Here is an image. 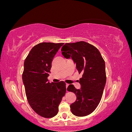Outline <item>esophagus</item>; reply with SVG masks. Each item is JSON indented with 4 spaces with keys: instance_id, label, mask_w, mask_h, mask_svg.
Listing matches in <instances>:
<instances>
[{
    "instance_id": "obj_1",
    "label": "esophagus",
    "mask_w": 132,
    "mask_h": 132,
    "mask_svg": "<svg viewBox=\"0 0 132 132\" xmlns=\"http://www.w3.org/2000/svg\"><path fill=\"white\" fill-rule=\"evenodd\" d=\"M68 86H69V84H66V88H67Z\"/></svg>"
}]
</instances>
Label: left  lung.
Segmentation results:
<instances>
[{
    "mask_svg": "<svg viewBox=\"0 0 132 132\" xmlns=\"http://www.w3.org/2000/svg\"><path fill=\"white\" fill-rule=\"evenodd\" d=\"M61 51L65 58H71L79 73L82 74L79 79L80 89H77L72 84L67 88L77 96L70 105L71 113L86 116L96 109L102 98L106 82L105 61L97 48L84 41L65 43Z\"/></svg>",
    "mask_w": 132,
    "mask_h": 132,
    "instance_id": "1",
    "label": "left lung"
}]
</instances>
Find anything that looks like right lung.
Returning a JSON list of instances; mask_svg holds the SVG:
<instances>
[{
    "mask_svg": "<svg viewBox=\"0 0 132 132\" xmlns=\"http://www.w3.org/2000/svg\"><path fill=\"white\" fill-rule=\"evenodd\" d=\"M63 43L42 42L31 49L24 62L22 81L27 101L38 115L52 118L58 113V106L66 93L65 83L50 82L52 62Z\"/></svg>",
    "mask_w": 132,
    "mask_h": 132,
    "instance_id": "right-lung-1",
    "label": "right lung"
}]
</instances>
